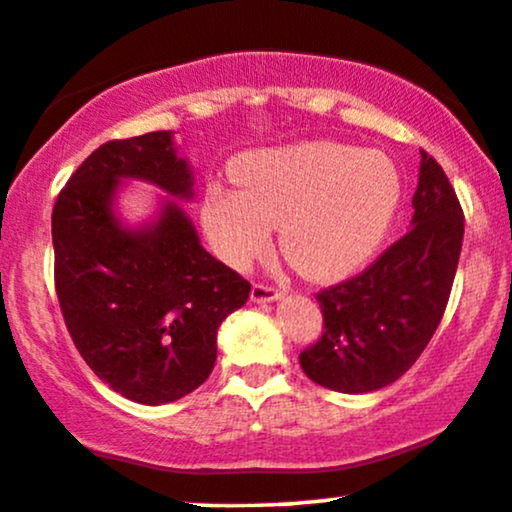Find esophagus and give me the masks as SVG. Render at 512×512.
Listing matches in <instances>:
<instances>
[{"mask_svg":"<svg viewBox=\"0 0 512 512\" xmlns=\"http://www.w3.org/2000/svg\"><path fill=\"white\" fill-rule=\"evenodd\" d=\"M281 295H283L281 288L267 286V283H255L250 291V298L255 300V303H272V300H279Z\"/></svg>","mask_w":512,"mask_h":512,"instance_id":"esophagus-1","label":"esophagus"}]
</instances>
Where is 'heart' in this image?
<instances>
[{
    "label": "heart",
    "instance_id": "obj_1",
    "mask_svg": "<svg viewBox=\"0 0 512 512\" xmlns=\"http://www.w3.org/2000/svg\"><path fill=\"white\" fill-rule=\"evenodd\" d=\"M238 186L214 183L202 221L214 250L248 267L281 224V252L307 279L338 281L372 255L400 200V178L381 152L341 143L257 150L233 164Z\"/></svg>",
    "mask_w": 512,
    "mask_h": 512
}]
</instances>
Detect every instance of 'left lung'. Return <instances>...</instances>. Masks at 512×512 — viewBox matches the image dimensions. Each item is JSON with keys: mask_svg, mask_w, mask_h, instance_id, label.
Segmentation results:
<instances>
[{"mask_svg": "<svg viewBox=\"0 0 512 512\" xmlns=\"http://www.w3.org/2000/svg\"><path fill=\"white\" fill-rule=\"evenodd\" d=\"M412 229L365 272L317 293L322 336L300 353L315 384L369 393L403 377L432 341L446 312L465 217L441 164L420 150Z\"/></svg>", "mask_w": 512, "mask_h": 512, "instance_id": "obj_1", "label": "left lung"}]
</instances>
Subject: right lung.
Here are the masks:
<instances>
[{
    "label": "right lung",
    "mask_w": 512,
    "mask_h": 512,
    "mask_svg": "<svg viewBox=\"0 0 512 512\" xmlns=\"http://www.w3.org/2000/svg\"><path fill=\"white\" fill-rule=\"evenodd\" d=\"M121 178L193 195L169 131L100 145L54 202V286L92 372L123 398L162 405L212 374L219 324L245 305L250 283L202 248L176 202L155 224L123 229L112 212Z\"/></svg>",
    "instance_id": "obj_1"
}]
</instances>
